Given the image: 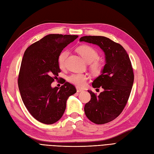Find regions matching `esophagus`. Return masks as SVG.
Segmentation results:
<instances>
[{
  "label": "esophagus",
  "instance_id": "1",
  "mask_svg": "<svg viewBox=\"0 0 154 154\" xmlns=\"http://www.w3.org/2000/svg\"><path fill=\"white\" fill-rule=\"evenodd\" d=\"M76 91H77V92H78V93H79V92H83V90H82V89H81V88H76Z\"/></svg>",
  "mask_w": 154,
  "mask_h": 154
}]
</instances>
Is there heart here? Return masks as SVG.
Instances as JSON below:
<instances>
[{"label": "heart", "instance_id": "obj_1", "mask_svg": "<svg viewBox=\"0 0 154 154\" xmlns=\"http://www.w3.org/2000/svg\"><path fill=\"white\" fill-rule=\"evenodd\" d=\"M77 51L85 61L87 63H91V69L95 75H98L101 72L103 67V63L96 60L99 57V54L94 48L88 45H82L78 48ZM67 55L68 51L67 50L63 51L60 54L58 62L60 68L64 67L65 60ZM88 76L83 73L72 74L67 78L69 82L78 87H83L85 85Z\"/></svg>", "mask_w": 154, "mask_h": 154}]
</instances>
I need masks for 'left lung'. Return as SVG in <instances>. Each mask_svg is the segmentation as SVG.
Instances as JSON below:
<instances>
[{"label":"left lung","instance_id":"8db88e82","mask_svg":"<svg viewBox=\"0 0 154 154\" xmlns=\"http://www.w3.org/2000/svg\"><path fill=\"white\" fill-rule=\"evenodd\" d=\"M79 41L97 45L104 53L105 65L92 84L103 91L97 96L88 91L91 99L85 105L84 111L92 122L106 124L117 117L128 102L134 82L131 62L123 46L106 37L83 36Z\"/></svg>","mask_w":154,"mask_h":154}]
</instances>
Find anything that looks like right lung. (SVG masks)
Here are the masks:
<instances>
[{"mask_svg":"<svg viewBox=\"0 0 154 154\" xmlns=\"http://www.w3.org/2000/svg\"><path fill=\"white\" fill-rule=\"evenodd\" d=\"M78 35L48 34L25 50L21 63L18 87L26 109L34 119L54 124L62 116L69 97L76 92L72 84L63 82L51 87L60 72L58 58L63 49Z\"/></svg>","mask_w":154,"mask_h":154,"instance_id":"add662e5","label":"right lung"}]
</instances>
